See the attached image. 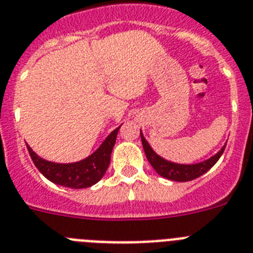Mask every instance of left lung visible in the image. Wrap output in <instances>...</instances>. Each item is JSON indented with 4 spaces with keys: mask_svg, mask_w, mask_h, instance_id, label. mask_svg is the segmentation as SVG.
<instances>
[{
    "mask_svg": "<svg viewBox=\"0 0 253 253\" xmlns=\"http://www.w3.org/2000/svg\"><path fill=\"white\" fill-rule=\"evenodd\" d=\"M140 135H141V142L142 146H144L145 155L148 158L149 163L151 164L155 172L159 175L164 177L167 179H170V181L175 182H187L192 181L195 178H199L200 175H203L204 173H206L210 168L214 167V164L219 160V158L221 157L224 149H225V145L223 148L218 151V153L212 155L211 158L204 160V162H200V163L195 164H179V163H173V162H169V160L164 159L160 155H158L155 151L153 150V148L150 146L146 139L144 137L142 132L140 131Z\"/></svg>",
    "mask_w": 253,
    "mask_h": 253,
    "instance_id": "8db88e82",
    "label": "left lung"
}]
</instances>
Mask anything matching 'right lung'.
Here are the masks:
<instances>
[{"label":"right lung","mask_w":253,"mask_h":253,"mask_svg":"<svg viewBox=\"0 0 253 253\" xmlns=\"http://www.w3.org/2000/svg\"><path fill=\"white\" fill-rule=\"evenodd\" d=\"M120 127L113 129L91 155L75 163L49 162L39 157L28 144H26V148L29 151L33 163L38 168L39 172L50 182L69 188H86L99 182L109 167L111 154L116 144Z\"/></svg>","instance_id":"obj_1"}]
</instances>
